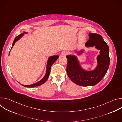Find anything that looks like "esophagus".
I'll use <instances>...</instances> for the list:
<instances>
[{
	"label": "esophagus",
	"instance_id": "obj_1",
	"mask_svg": "<svg viewBox=\"0 0 122 122\" xmlns=\"http://www.w3.org/2000/svg\"><path fill=\"white\" fill-rule=\"evenodd\" d=\"M67 54V51H63L62 52V53H61V55L63 56H65Z\"/></svg>",
	"mask_w": 122,
	"mask_h": 122
}]
</instances>
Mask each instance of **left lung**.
<instances>
[{
	"label": "left lung",
	"mask_w": 122,
	"mask_h": 122,
	"mask_svg": "<svg viewBox=\"0 0 122 122\" xmlns=\"http://www.w3.org/2000/svg\"><path fill=\"white\" fill-rule=\"evenodd\" d=\"M89 39L85 44L87 47H95L100 50V55L97 58V65L94 70L86 71L81 67L77 56L68 55L67 74L70 79L75 84L82 86H94L98 83L105 75L110 65L109 47L99 34L89 33ZM83 50L78 52L81 55Z\"/></svg>",
	"instance_id": "left-lung-1"
}]
</instances>
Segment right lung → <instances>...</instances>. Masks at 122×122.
I'll return each instance as SVG.
<instances>
[{
	"label": "right lung",
	"mask_w": 122,
	"mask_h": 122,
	"mask_svg": "<svg viewBox=\"0 0 122 122\" xmlns=\"http://www.w3.org/2000/svg\"><path fill=\"white\" fill-rule=\"evenodd\" d=\"M25 33H27L26 32H24L23 33H22L21 34H20L19 35H18V36H17L15 39L14 40V41L12 43V46L11 47V49L13 47V46L14 45V44L15 43V42L17 41H18L20 38H21L24 35V34ZM10 51L9 53V55H10ZM59 56H50L48 60V62H47V67H46V74L45 75V76H44V77L39 81L35 83H34L31 85H23L22 84L23 86L25 87H30V88H33V87H37L39 86L42 84H43L44 82H45L46 81L48 80L49 77V75H50V71H51V66L53 65V64L56 61V60L58 58Z\"/></svg>",
	"instance_id": "right-lung-1"
}]
</instances>
